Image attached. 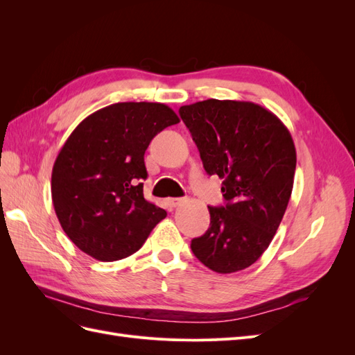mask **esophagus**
Instances as JSON below:
<instances>
[{
	"instance_id": "esophagus-1",
	"label": "esophagus",
	"mask_w": 355,
	"mask_h": 355,
	"mask_svg": "<svg viewBox=\"0 0 355 355\" xmlns=\"http://www.w3.org/2000/svg\"><path fill=\"white\" fill-rule=\"evenodd\" d=\"M185 201V198H168L167 200V204L170 207H178V206H180L182 202Z\"/></svg>"
}]
</instances>
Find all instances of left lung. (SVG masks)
Returning a JSON list of instances; mask_svg holds the SVG:
<instances>
[{
	"label": "left lung",
	"instance_id": "left-lung-1",
	"mask_svg": "<svg viewBox=\"0 0 355 355\" xmlns=\"http://www.w3.org/2000/svg\"><path fill=\"white\" fill-rule=\"evenodd\" d=\"M179 114L204 170L223 179L227 201L209 207L210 227L191 241V250L214 272L245 270L272 241L292 196V135L280 118L253 102L207 99L180 106Z\"/></svg>",
	"mask_w": 355,
	"mask_h": 355
}]
</instances>
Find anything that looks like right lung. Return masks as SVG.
Segmentation results:
<instances>
[{
    "mask_svg": "<svg viewBox=\"0 0 355 355\" xmlns=\"http://www.w3.org/2000/svg\"><path fill=\"white\" fill-rule=\"evenodd\" d=\"M178 123L164 103L121 102L75 127L53 166L51 198L80 250L102 262L123 259L167 216L144 197V155L157 133Z\"/></svg>",
    "mask_w": 355,
    "mask_h": 355,
    "instance_id": "right-lung-1",
    "label": "right lung"
}]
</instances>
